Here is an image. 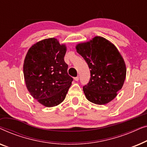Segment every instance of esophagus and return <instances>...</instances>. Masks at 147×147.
<instances>
[{
    "label": "esophagus",
    "mask_w": 147,
    "mask_h": 147,
    "mask_svg": "<svg viewBox=\"0 0 147 147\" xmlns=\"http://www.w3.org/2000/svg\"><path fill=\"white\" fill-rule=\"evenodd\" d=\"M74 80H75V81H78V80H79V76H77V77L74 78Z\"/></svg>",
    "instance_id": "1"
}]
</instances>
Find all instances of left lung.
<instances>
[{
  "label": "left lung",
  "mask_w": 147,
  "mask_h": 147,
  "mask_svg": "<svg viewBox=\"0 0 147 147\" xmlns=\"http://www.w3.org/2000/svg\"><path fill=\"white\" fill-rule=\"evenodd\" d=\"M90 69V81L84 86L86 97L96 104H107L121 90L126 78V65L117 48L107 39L95 37L76 46Z\"/></svg>",
  "instance_id": "1"
}]
</instances>
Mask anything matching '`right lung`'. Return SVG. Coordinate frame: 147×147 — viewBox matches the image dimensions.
I'll return each instance as SVG.
<instances>
[{
  "mask_svg": "<svg viewBox=\"0 0 147 147\" xmlns=\"http://www.w3.org/2000/svg\"><path fill=\"white\" fill-rule=\"evenodd\" d=\"M65 45L55 38L38 42L26 55L23 73L28 91L40 104L53 107L65 99L73 78L64 61Z\"/></svg>",
  "mask_w": 147,
  "mask_h": 147,
  "instance_id": "right-lung-1",
  "label": "right lung"
}]
</instances>
